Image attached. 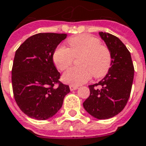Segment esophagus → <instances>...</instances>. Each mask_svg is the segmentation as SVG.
<instances>
[{
  "label": "esophagus",
  "mask_w": 146,
  "mask_h": 146,
  "mask_svg": "<svg viewBox=\"0 0 146 146\" xmlns=\"http://www.w3.org/2000/svg\"><path fill=\"white\" fill-rule=\"evenodd\" d=\"M70 90H75L78 89V87H76V86H73V85H70Z\"/></svg>",
  "instance_id": "obj_1"
}]
</instances>
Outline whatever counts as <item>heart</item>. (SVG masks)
Listing matches in <instances>:
<instances>
[{"label":"heart","instance_id":"obj_1","mask_svg":"<svg viewBox=\"0 0 146 146\" xmlns=\"http://www.w3.org/2000/svg\"><path fill=\"white\" fill-rule=\"evenodd\" d=\"M67 43L69 48L58 46L52 56L54 64L62 71L70 67L74 57L80 56L78 61L80 66L71 68L62 75L66 84L78 86L85 84L92 76L101 78L108 73L112 63L111 53L106 46L100 44L98 38L83 34L70 38Z\"/></svg>","mask_w":146,"mask_h":146}]
</instances>
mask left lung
Masks as SVG:
<instances>
[{
	"instance_id": "1",
	"label": "left lung",
	"mask_w": 146,
	"mask_h": 146,
	"mask_svg": "<svg viewBox=\"0 0 146 146\" xmlns=\"http://www.w3.org/2000/svg\"><path fill=\"white\" fill-rule=\"evenodd\" d=\"M99 35L112 56L111 66L98 84L90 85V96L83 105L98 119H108L122 111L130 97L134 79V66L130 52L116 36L107 32Z\"/></svg>"
}]
</instances>
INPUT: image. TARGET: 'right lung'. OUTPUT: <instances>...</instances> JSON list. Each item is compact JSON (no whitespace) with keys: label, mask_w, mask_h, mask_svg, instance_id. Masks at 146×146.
<instances>
[{"label":"right lung","mask_w":146,"mask_h":146,"mask_svg":"<svg viewBox=\"0 0 146 146\" xmlns=\"http://www.w3.org/2000/svg\"><path fill=\"white\" fill-rule=\"evenodd\" d=\"M66 36L38 33L27 38L15 52L11 70L14 98L19 108L32 118L52 117L70 93L69 86L59 80L60 73L52 59L54 51Z\"/></svg>","instance_id":"right-lung-1"}]
</instances>
